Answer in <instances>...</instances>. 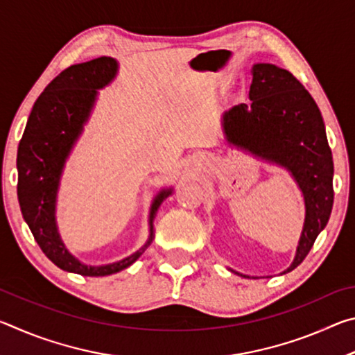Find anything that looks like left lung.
Masks as SVG:
<instances>
[{"label":"left lung","mask_w":355,"mask_h":355,"mask_svg":"<svg viewBox=\"0 0 355 355\" xmlns=\"http://www.w3.org/2000/svg\"><path fill=\"white\" fill-rule=\"evenodd\" d=\"M250 73V105L225 112L224 130L230 144L291 171L304 192L305 222L296 257L285 271L290 272L309 255L330 218L332 152L320 107L296 76L272 64H257Z\"/></svg>","instance_id":"8db88e82"}]
</instances>
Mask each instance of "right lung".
I'll list each match as a JSON object with an SVG mask.
<instances>
[{
	"instance_id": "add662e5",
	"label": "right lung",
	"mask_w": 355,
	"mask_h": 355,
	"mask_svg": "<svg viewBox=\"0 0 355 355\" xmlns=\"http://www.w3.org/2000/svg\"><path fill=\"white\" fill-rule=\"evenodd\" d=\"M117 71L112 58L70 65L39 95L29 114L25 133L19 144V202L21 214L42 252L69 272L89 277H103L133 264L153 241V220L164 197L172 191H161L150 211V238L141 250L125 260L106 266H86L71 257L56 230L55 200L64 161L81 133L83 123L97 97V89L110 83Z\"/></svg>"
}]
</instances>
